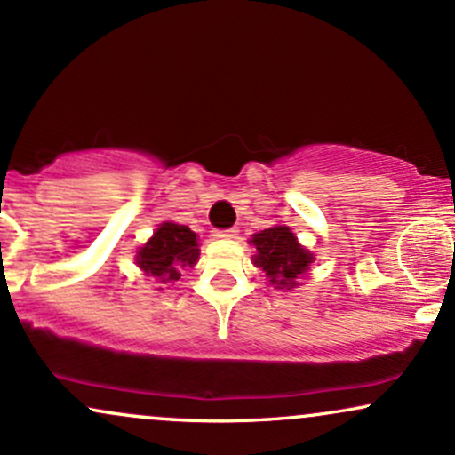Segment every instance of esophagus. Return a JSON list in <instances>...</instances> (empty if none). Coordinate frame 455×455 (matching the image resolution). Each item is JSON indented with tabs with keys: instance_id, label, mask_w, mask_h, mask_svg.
<instances>
[{
	"instance_id": "34e87169",
	"label": "esophagus",
	"mask_w": 455,
	"mask_h": 455,
	"mask_svg": "<svg viewBox=\"0 0 455 455\" xmlns=\"http://www.w3.org/2000/svg\"><path fill=\"white\" fill-rule=\"evenodd\" d=\"M239 235V228H218V231H213V237L218 239H235Z\"/></svg>"
}]
</instances>
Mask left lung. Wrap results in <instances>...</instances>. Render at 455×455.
I'll list each match as a JSON object with an SVG mask.
<instances>
[{
  "label": "left lung",
  "instance_id": "left-lung-1",
  "mask_svg": "<svg viewBox=\"0 0 455 455\" xmlns=\"http://www.w3.org/2000/svg\"><path fill=\"white\" fill-rule=\"evenodd\" d=\"M252 243L257 245L254 265L263 269L271 284H278V289L295 286L297 278L315 260L306 248L297 243V237L289 227L265 228L254 235Z\"/></svg>",
  "mask_w": 455,
  "mask_h": 455
}]
</instances>
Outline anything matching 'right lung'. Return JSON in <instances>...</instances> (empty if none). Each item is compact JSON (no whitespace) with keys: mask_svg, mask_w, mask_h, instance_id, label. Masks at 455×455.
I'll return each mask as SVG.
<instances>
[{"mask_svg":"<svg viewBox=\"0 0 455 455\" xmlns=\"http://www.w3.org/2000/svg\"><path fill=\"white\" fill-rule=\"evenodd\" d=\"M196 259V233L175 222L162 224L137 254L139 267L160 282L180 280V269L192 267Z\"/></svg>","mask_w":455,"mask_h":455,"instance_id":"obj_1","label":"right lung"}]
</instances>
